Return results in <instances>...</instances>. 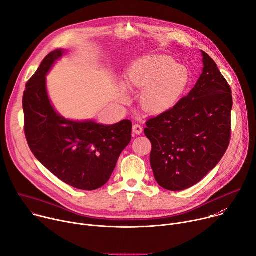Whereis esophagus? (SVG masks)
<instances>
[{"instance_id":"34e87169","label":"esophagus","mask_w":256,"mask_h":256,"mask_svg":"<svg viewBox=\"0 0 256 256\" xmlns=\"http://www.w3.org/2000/svg\"><path fill=\"white\" fill-rule=\"evenodd\" d=\"M132 130H134V132L136 134H142V126L140 124H134V126H132Z\"/></svg>"}]
</instances>
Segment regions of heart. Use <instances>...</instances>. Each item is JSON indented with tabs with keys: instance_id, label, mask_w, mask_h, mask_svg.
Returning a JSON list of instances; mask_svg holds the SVG:
<instances>
[{
	"instance_id": "obj_1",
	"label": "heart",
	"mask_w": 256,
	"mask_h": 256,
	"mask_svg": "<svg viewBox=\"0 0 256 256\" xmlns=\"http://www.w3.org/2000/svg\"><path fill=\"white\" fill-rule=\"evenodd\" d=\"M190 72L168 56H150L134 62L128 70L124 85L128 91L140 90V102L149 114H162L173 107L186 91Z\"/></svg>"
}]
</instances>
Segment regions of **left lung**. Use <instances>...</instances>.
I'll list each match as a JSON object with an SVG mask.
<instances>
[{
  "mask_svg": "<svg viewBox=\"0 0 256 256\" xmlns=\"http://www.w3.org/2000/svg\"><path fill=\"white\" fill-rule=\"evenodd\" d=\"M202 74L188 96L146 122L151 167L158 184L171 192L200 182L226 153L231 140V87L202 50Z\"/></svg>",
  "mask_w": 256,
  "mask_h": 256,
  "instance_id": "obj_1",
  "label": "left lung"
}]
</instances>
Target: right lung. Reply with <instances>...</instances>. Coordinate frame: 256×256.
<instances>
[{"mask_svg":"<svg viewBox=\"0 0 256 256\" xmlns=\"http://www.w3.org/2000/svg\"><path fill=\"white\" fill-rule=\"evenodd\" d=\"M64 50L48 54L26 84L23 94L24 132L33 155L64 184L83 190L103 186L132 140L128 120L112 126L74 122L52 107L46 76Z\"/></svg>","mask_w":256,"mask_h":256,"instance_id":"right-lung-1","label":"right lung"}]
</instances>
